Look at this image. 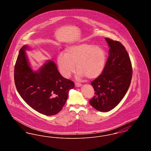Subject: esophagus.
Returning <instances> with one entry per match:
<instances>
[{
  "label": "esophagus",
  "mask_w": 151,
  "mask_h": 151,
  "mask_svg": "<svg viewBox=\"0 0 151 151\" xmlns=\"http://www.w3.org/2000/svg\"><path fill=\"white\" fill-rule=\"evenodd\" d=\"M75 86H76V87H78V88H79V87H81V84H79V83H76V84H75Z\"/></svg>",
  "instance_id": "esophagus-1"
}]
</instances>
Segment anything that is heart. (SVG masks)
Segmentation results:
<instances>
[{
    "instance_id": "b5f03b06",
    "label": "heart",
    "mask_w": 151,
    "mask_h": 151,
    "mask_svg": "<svg viewBox=\"0 0 151 151\" xmlns=\"http://www.w3.org/2000/svg\"><path fill=\"white\" fill-rule=\"evenodd\" d=\"M107 61V54L100 46L87 43L73 44L65 48V54L58 55L57 64L62 75L68 78L78 71L79 78L94 79L104 71Z\"/></svg>"
}]
</instances>
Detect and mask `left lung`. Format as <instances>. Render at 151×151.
Returning <instances> with one entry per match:
<instances>
[{"label":"left lung","instance_id":"left-lung-1","mask_svg":"<svg viewBox=\"0 0 151 151\" xmlns=\"http://www.w3.org/2000/svg\"><path fill=\"white\" fill-rule=\"evenodd\" d=\"M105 39L109 56L102 74L91 83L95 96L89 101L93 108L102 112L110 111L121 101L129 89L132 75L129 55L123 45Z\"/></svg>","mask_w":151,"mask_h":151}]
</instances>
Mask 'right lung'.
I'll return each mask as SVG.
<instances>
[{"mask_svg":"<svg viewBox=\"0 0 151 151\" xmlns=\"http://www.w3.org/2000/svg\"><path fill=\"white\" fill-rule=\"evenodd\" d=\"M31 49L25 45L19 51L14 67L16 89L22 99L37 111L44 115H55L65 105L74 83L60 75L51 60L33 70L26 52Z\"/></svg>","mask_w":151,"mask_h":151,"instance_id":"add662e5","label":"right lung"}]
</instances>
